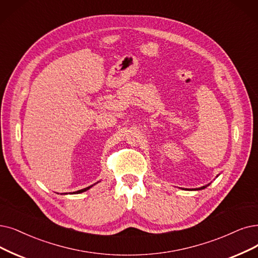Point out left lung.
<instances>
[{
  "label": "left lung",
  "instance_id": "1",
  "mask_svg": "<svg viewBox=\"0 0 258 258\" xmlns=\"http://www.w3.org/2000/svg\"><path fill=\"white\" fill-rule=\"evenodd\" d=\"M210 184H208V185H205V186H202V187H200V188H195V189H191V190H199V189H203V188H205L207 186H209Z\"/></svg>",
  "mask_w": 258,
  "mask_h": 258
}]
</instances>
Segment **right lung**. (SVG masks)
<instances>
[{
    "instance_id": "obj_1",
    "label": "right lung",
    "mask_w": 258,
    "mask_h": 258,
    "mask_svg": "<svg viewBox=\"0 0 258 258\" xmlns=\"http://www.w3.org/2000/svg\"><path fill=\"white\" fill-rule=\"evenodd\" d=\"M92 186H93V185H91V186H89V187H86V188H84V189H80V190H77V191H74L73 194H80V192H84V191H86V190H88V189H90Z\"/></svg>"
}]
</instances>
